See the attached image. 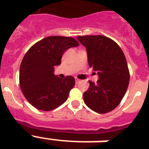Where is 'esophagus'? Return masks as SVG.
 <instances>
[{
  "label": "esophagus",
  "mask_w": 149,
  "mask_h": 149,
  "mask_svg": "<svg viewBox=\"0 0 149 149\" xmlns=\"http://www.w3.org/2000/svg\"><path fill=\"white\" fill-rule=\"evenodd\" d=\"M75 80H76V84H79V82H80V79H77V78H76V79H75Z\"/></svg>",
  "instance_id": "1"
}]
</instances>
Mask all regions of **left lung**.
<instances>
[{
  "label": "left lung",
  "instance_id": "obj_1",
  "mask_svg": "<svg viewBox=\"0 0 149 149\" xmlns=\"http://www.w3.org/2000/svg\"><path fill=\"white\" fill-rule=\"evenodd\" d=\"M85 46L90 67L97 72L96 84L89 81L84 100L97 113L113 111L123 99L129 84L130 74L125 54L117 43L104 36H78Z\"/></svg>",
  "mask_w": 149,
  "mask_h": 149
}]
</instances>
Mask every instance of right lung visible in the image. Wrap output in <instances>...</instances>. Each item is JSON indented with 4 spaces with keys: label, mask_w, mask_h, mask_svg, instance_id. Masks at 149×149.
<instances>
[{
    "label": "right lung",
    "mask_w": 149,
    "mask_h": 149,
    "mask_svg": "<svg viewBox=\"0 0 149 149\" xmlns=\"http://www.w3.org/2000/svg\"><path fill=\"white\" fill-rule=\"evenodd\" d=\"M79 42L71 37L49 36L36 42L24 55L20 65V87L24 97L36 108L52 111L67 100L75 79L54 75V67L61 64L63 53Z\"/></svg>",
    "instance_id": "obj_1"
}]
</instances>
